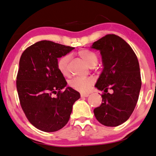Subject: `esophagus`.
<instances>
[{"instance_id":"1","label":"esophagus","mask_w":156,"mask_h":156,"mask_svg":"<svg viewBox=\"0 0 156 156\" xmlns=\"http://www.w3.org/2000/svg\"><path fill=\"white\" fill-rule=\"evenodd\" d=\"M89 95L87 94V93H85V94H81V98H87Z\"/></svg>"}]
</instances>
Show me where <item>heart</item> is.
<instances>
[{
	"label": "heart",
	"mask_w": 156,
	"mask_h": 156,
	"mask_svg": "<svg viewBox=\"0 0 156 156\" xmlns=\"http://www.w3.org/2000/svg\"><path fill=\"white\" fill-rule=\"evenodd\" d=\"M78 55L89 65L93 67L97 65L98 58L96 54L87 49H83L78 51ZM70 60L69 55H64L59 58L57 61V68L62 75L67 76L69 73L68 66ZM94 78L92 77H76L69 82L71 88L80 93H87L89 91L90 86L94 83Z\"/></svg>",
	"instance_id": "b5f03b06"
}]
</instances>
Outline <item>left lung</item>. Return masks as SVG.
<instances>
[{
  "mask_svg": "<svg viewBox=\"0 0 156 156\" xmlns=\"http://www.w3.org/2000/svg\"><path fill=\"white\" fill-rule=\"evenodd\" d=\"M90 48L100 51L104 66L95 87L104 93L102 103L93 110L95 117L104 126H118L129 118L138 100L142 83L137 56L125 40L114 34L103 37Z\"/></svg>",
  "mask_w": 156,
  "mask_h": 156,
  "instance_id": "obj_1",
  "label": "left lung"
}]
</instances>
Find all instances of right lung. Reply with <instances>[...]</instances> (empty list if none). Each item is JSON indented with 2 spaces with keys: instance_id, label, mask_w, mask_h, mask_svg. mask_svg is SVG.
<instances>
[{
  "instance_id": "add662e5",
  "label": "right lung",
  "mask_w": 156,
  "mask_h": 156,
  "mask_svg": "<svg viewBox=\"0 0 156 156\" xmlns=\"http://www.w3.org/2000/svg\"><path fill=\"white\" fill-rule=\"evenodd\" d=\"M74 48L44 40L25 50L20 59L16 87L28 120L43 132L58 131L66 125L72 106L80 97L69 87L56 63ZM54 94H56L55 97Z\"/></svg>"
}]
</instances>
